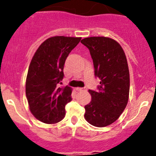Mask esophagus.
I'll list each match as a JSON object with an SVG mask.
<instances>
[{"label": "esophagus", "mask_w": 156, "mask_h": 156, "mask_svg": "<svg viewBox=\"0 0 156 156\" xmlns=\"http://www.w3.org/2000/svg\"><path fill=\"white\" fill-rule=\"evenodd\" d=\"M76 89L78 91H87V87H76Z\"/></svg>", "instance_id": "esophagus-1"}]
</instances>
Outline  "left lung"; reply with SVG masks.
<instances>
[{"mask_svg": "<svg viewBox=\"0 0 156 156\" xmlns=\"http://www.w3.org/2000/svg\"><path fill=\"white\" fill-rule=\"evenodd\" d=\"M80 42L90 51L94 75L101 80L98 90H89L92 100L85 105L84 117L90 124L104 127L115 122L127 105L129 74L126 58L119 43L108 37H87Z\"/></svg>", "mask_w": 156, "mask_h": 156, "instance_id": "1", "label": "left lung"}]
</instances>
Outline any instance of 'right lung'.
I'll return each mask as SVG.
<instances>
[{
	"mask_svg": "<svg viewBox=\"0 0 156 156\" xmlns=\"http://www.w3.org/2000/svg\"><path fill=\"white\" fill-rule=\"evenodd\" d=\"M81 37L56 36L40 45L32 58L26 82L30 112L36 119L52 124L65 117V107L72 101V88L59 87L65 62Z\"/></svg>",
	"mask_w": 156,
	"mask_h": 156,
	"instance_id": "obj_1",
	"label": "right lung"
}]
</instances>
